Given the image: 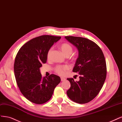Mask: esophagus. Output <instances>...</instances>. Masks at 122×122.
Wrapping results in <instances>:
<instances>
[{
	"label": "esophagus",
	"mask_w": 122,
	"mask_h": 122,
	"mask_svg": "<svg viewBox=\"0 0 122 122\" xmlns=\"http://www.w3.org/2000/svg\"><path fill=\"white\" fill-rule=\"evenodd\" d=\"M61 81H64L66 80V78H64V77H61Z\"/></svg>",
	"instance_id": "34e87169"
}]
</instances>
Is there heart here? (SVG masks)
I'll list each match as a JSON object with an SVG mask.
<instances>
[{"mask_svg":"<svg viewBox=\"0 0 122 122\" xmlns=\"http://www.w3.org/2000/svg\"><path fill=\"white\" fill-rule=\"evenodd\" d=\"M60 48L62 52L64 53V55L68 57L73 52V47L70 44L67 43H64L61 44L60 46ZM53 49L50 48L47 53V57L48 59H49L51 57L52 52ZM69 69V67L67 66H58L55 68L56 72L60 75H64L66 71Z\"/></svg>","mask_w":122,"mask_h":122,"instance_id":"b5f03b06","label":"heart"}]
</instances>
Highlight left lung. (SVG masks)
Listing matches in <instances>:
<instances>
[{
  "label": "left lung",
  "instance_id": "obj_1",
  "mask_svg": "<svg viewBox=\"0 0 122 122\" xmlns=\"http://www.w3.org/2000/svg\"><path fill=\"white\" fill-rule=\"evenodd\" d=\"M65 38L78 50L73 72L80 75L79 81L67 79L71 83L67 95L76 103L89 102L98 95L106 80L107 65L104 54L97 44L85 38L66 36Z\"/></svg>",
  "mask_w": 122,
  "mask_h": 122
}]
</instances>
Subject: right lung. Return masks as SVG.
<instances>
[{
	"label": "right lung",
	"instance_id": "obj_1",
	"mask_svg": "<svg viewBox=\"0 0 122 122\" xmlns=\"http://www.w3.org/2000/svg\"><path fill=\"white\" fill-rule=\"evenodd\" d=\"M61 37L42 35L25 43L16 54L14 73L22 94L29 101L41 104L51 98L54 88L61 82L57 75L42 77L40 68L47 61V53Z\"/></svg>",
	"mask_w": 122,
	"mask_h": 122
}]
</instances>
